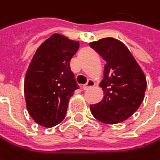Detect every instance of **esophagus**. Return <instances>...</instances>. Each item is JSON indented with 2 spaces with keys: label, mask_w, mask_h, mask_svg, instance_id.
Returning <instances> with one entry per match:
<instances>
[{
  "label": "esophagus",
  "mask_w": 160,
  "mask_h": 160,
  "mask_svg": "<svg viewBox=\"0 0 160 160\" xmlns=\"http://www.w3.org/2000/svg\"><path fill=\"white\" fill-rule=\"evenodd\" d=\"M94 84H95V83H94L93 80H89L86 84H84V85L82 86V88H83V90H87L88 88H90V87H92V86H94Z\"/></svg>",
  "instance_id": "obj_1"
}]
</instances>
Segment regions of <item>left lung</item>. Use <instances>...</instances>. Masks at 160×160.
Masks as SVG:
<instances>
[{"label":"left lung","instance_id":"left-lung-1","mask_svg":"<svg viewBox=\"0 0 160 160\" xmlns=\"http://www.w3.org/2000/svg\"><path fill=\"white\" fill-rule=\"evenodd\" d=\"M106 61L99 86L104 92L101 102L90 106L92 116L101 122L117 124L129 118L142 104L146 78L127 46L114 38L89 44Z\"/></svg>","mask_w":160,"mask_h":160}]
</instances>
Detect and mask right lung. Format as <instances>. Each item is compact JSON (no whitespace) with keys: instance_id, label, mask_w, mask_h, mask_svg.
Segmentation results:
<instances>
[{"instance_id":"add662e5","label":"right lung","mask_w":160,"mask_h":160,"mask_svg":"<svg viewBox=\"0 0 160 160\" xmlns=\"http://www.w3.org/2000/svg\"><path fill=\"white\" fill-rule=\"evenodd\" d=\"M80 42L55 33L37 49L28 68L24 92L27 109L39 125L52 128L66 117L78 85L70 60Z\"/></svg>"}]
</instances>
